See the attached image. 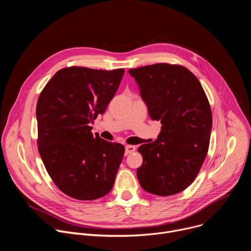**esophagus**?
<instances>
[{
	"instance_id": "1",
	"label": "esophagus",
	"mask_w": 251,
	"mask_h": 251,
	"mask_svg": "<svg viewBox=\"0 0 251 251\" xmlns=\"http://www.w3.org/2000/svg\"><path fill=\"white\" fill-rule=\"evenodd\" d=\"M136 151V147L135 146H132V145H126L125 146V154L128 155V154H131L133 152Z\"/></svg>"
}]
</instances>
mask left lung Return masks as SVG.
Segmentation results:
<instances>
[{"mask_svg": "<svg viewBox=\"0 0 251 251\" xmlns=\"http://www.w3.org/2000/svg\"><path fill=\"white\" fill-rule=\"evenodd\" d=\"M141 97L161 132L138 148L143 164L137 177L143 190L167 197L183 192L194 181L206 157L212 126L207 97L191 71L157 63L130 69Z\"/></svg>", "mask_w": 251, "mask_h": 251, "instance_id": "1", "label": "left lung"}]
</instances>
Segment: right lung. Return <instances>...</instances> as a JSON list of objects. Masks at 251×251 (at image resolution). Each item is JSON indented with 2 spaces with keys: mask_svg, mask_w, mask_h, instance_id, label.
Wrapping results in <instances>:
<instances>
[{
  "mask_svg": "<svg viewBox=\"0 0 251 251\" xmlns=\"http://www.w3.org/2000/svg\"><path fill=\"white\" fill-rule=\"evenodd\" d=\"M124 69L58 70L37 104L38 146L53 183L65 195L92 201L108 194L125 147L91 133L90 123L114 97Z\"/></svg>",
  "mask_w": 251,
  "mask_h": 251,
  "instance_id": "add662e5",
  "label": "right lung"
}]
</instances>
